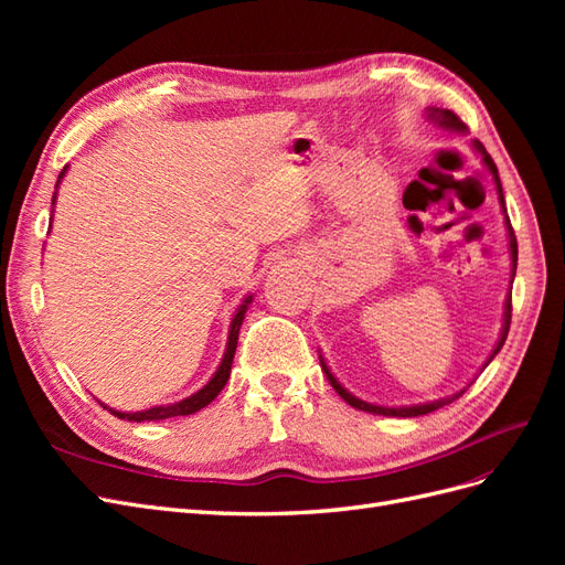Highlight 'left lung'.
Instances as JSON below:
<instances>
[{
    "mask_svg": "<svg viewBox=\"0 0 565 565\" xmlns=\"http://www.w3.org/2000/svg\"><path fill=\"white\" fill-rule=\"evenodd\" d=\"M426 117L431 119V122H436L438 127H443V129H448V131H457V134H465L467 131V125L461 122V119L452 113V110H443V108H426ZM471 146H473V150L478 152V156H481V160H483V164L488 167V172L492 174V179H494V185H498V195H500V204H502V214H504V226H507V237H509V254H511V282H514V276H516V262H519V247H516V235H514V228H511V221H509V216H507V207H504V193H502V183H500V174H498V167H494V162H492V158L488 156L486 152V148H483V143L481 141H471ZM504 322H502V332H500V339H498V344H494V349H492V353L488 355V361H486V365H483V370L488 367V363L492 361L494 355L500 353V349L504 347V341H507V334H509V322H511V292H509V297H507V301H504V318H502ZM320 367H322V372L328 374V380H330V384H332V388L339 393L341 398H344L351 407H355V409H363V413H372V415H384V417H419V415H429V413H434V409H438V407H443V405H448V403H452V401H457L461 393H465L473 382H469L465 388H459L457 393H452V396H448V398H438V401H431V403H419V405H403V407H386V405H374V403H367V401H361V398H355L351 391H347L344 386L339 384V380L334 377L332 374V370L328 367V363H324V358L320 355Z\"/></svg>",
    "mask_w": 565,
    "mask_h": 565,
    "instance_id": "1",
    "label": "left lung"
}]
</instances>
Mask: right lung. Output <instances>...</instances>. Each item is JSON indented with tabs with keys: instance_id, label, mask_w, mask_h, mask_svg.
Returning <instances> with one entry per match:
<instances>
[{
	"instance_id": "add662e5",
	"label": "right lung",
	"mask_w": 565,
	"mask_h": 565,
	"mask_svg": "<svg viewBox=\"0 0 565 565\" xmlns=\"http://www.w3.org/2000/svg\"><path fill=\"white\" fill-rule=\"evenodd\" d=\"M65 172H67V164L63 167V172L58 174L56 191H58V185H61ZM51 204H56V193H54V200H51ZM249 303H252V295L245 297V301L241 303V309H237V313H235L233 320H231L228 341H226V353H224V358H221V363H218L216 372L212 374V380H210L207 384H204L200 391H195L193 396H188V398H183V401H179V403L156 405V407H150V409H141V413H119V409L108 407L106 403H100V401H98V403L104 405L110 415H115V417H119V419H127V422H158V419H169V417L193 415V413H198V409H202L204 405H210V403L218 396L221 388L226 386V382H228V377H231L233 355H235V349H237V334H241V324H243V320H245V313H247V306H249Z\"/></svg>"
}]
</instances>
